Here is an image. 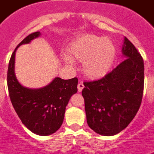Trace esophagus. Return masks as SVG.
<instances>
[{"label":"esophagus","instance_id":"esophagus-1","mask_svg":"<svg viewBox=\"0 0 154 154\" xmlns=\"http://www.w3.org/2000/svg\"><path fill=\"white\" fill-rule=\"evenodd\" d=\"M84 88V85L82 82H80V83L78 84V91L79 92H81L82 91V89H83Z\"/></svg>","mask_w":154,"mask_h":154}]
</instances>
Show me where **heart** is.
Returning a JSON list of instances; mask_svg holds the SVG:
<instances>
[{
  "label": "heart",
  "mask_w": 154,
  "mask_h": 154,
  "mask_svg": "<svg viewBox=\"0 0 154 154\" xmlns=\"http://www.w3.org/2000/svg\"><path fill=\"white\" fill-rule=\"evenodd\" d=\"M67 56L62 58L65 65L72 61L82 62V70L89 79L103 78L112 67L116 57V48L109 39L94 35H82L70 45Z\"/></svg>",
  "instance_id": "1"
}]
</instances>
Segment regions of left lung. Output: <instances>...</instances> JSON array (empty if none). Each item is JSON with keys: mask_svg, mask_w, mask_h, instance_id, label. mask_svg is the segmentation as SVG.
Listing matches in <instances>:
<instances>
[{"mask_svg": "<svg viewBox=\"0 0 154 154\" xmlns=\"http://www.w3.org/2000/svg\"><path fill=\"white\" fill-rule=\"evenodd\" d=\"M122 53L126 58L101 79L85 82L87 123L98 134L113 136L130 124L140 106L144 85V65L135 46L124 37Z\"/></svg>", "mask_w": 154, "mask_h": 154, "instance_id": "left-lung-1", "label": "left lung"}]
</instances>
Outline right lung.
Segmentation results:
<instances>
[{
    "label": "right lung",
    "instance_id": "1",
    "mask_svg": "<svg viewBox=\"0 0 154 154\" xmlns=\"http://www.w3.org/2000/svg\"><path fill=\"white\" fill-rule=\"evenodd\" d=\"M40 35V31L34 32L17 46L9 62L7 79L11 101L23 124L35 134L48 136L62 126L65 107L71 96L78 91V79L65 80L56 77L40 89H30L19 82L14 72L17 48Z\"/></svg>",
    "mask_w": 154,
    "mask_h": 154
}]
</instances>
